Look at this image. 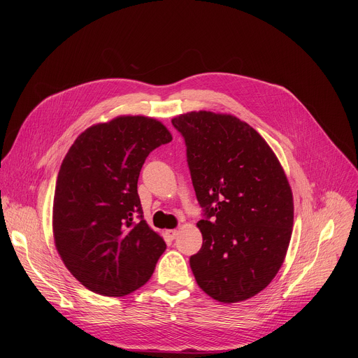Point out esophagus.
I'll return each mask as SVG.
<instances>
[{"label":"esophagus","instance_id":"1","mask_svg":"<svg viewBox=\"0 0 358 358\" xmlns=\"http://www.w3.org/2000/svg\"><path fill=\"white\" fill-rule=\"evenodd\" d=\"M166 235L170 238V239H176L178 236V229H167L166 231Z\"/></svg>","mask_w":358,"mask_h":358}]
</instances>
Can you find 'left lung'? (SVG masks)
<instances>
[{
	"label": "left lung",
	"mask_w": 358,
	"mask_h": 358,
	"mask_svg": "<svg viewBox=\"0 0 358 358\" xmlns=\"http://www.w3.org/2000/svg\"><path fill=\"white\" fill-rule=\"evenodd\" d=\"M206 220L202 248L189 258L198 286L236 303L262 292L276 276L293 228V194L265 138L232 115L207 110L174 117Z\"/></svg>",
	"instance_id": "8db88e82"
}]
</instances>
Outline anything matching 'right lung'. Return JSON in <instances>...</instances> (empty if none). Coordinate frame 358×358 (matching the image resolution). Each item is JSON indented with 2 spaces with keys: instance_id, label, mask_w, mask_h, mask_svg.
Masks as SVG:
<instances>
[{
  "instance_id": "obj_1",
  "label": "right lung",
  "mask_w": 358,
  "mask_h": 358,
  "mask_svg": "<svg viewBox=\"0 0 358 358\" xmlns=\"http://www.w3.org/2000/svg\"><path fill=\"white\" fill-rule=\"evenodd\" d=\"M173 140L157 119L117 116L87 127L58 173L52 231L68 271L109 297L141 287L166 250L143 220L137 181L150 151Z\"/></svg>"
}]
</instances>
